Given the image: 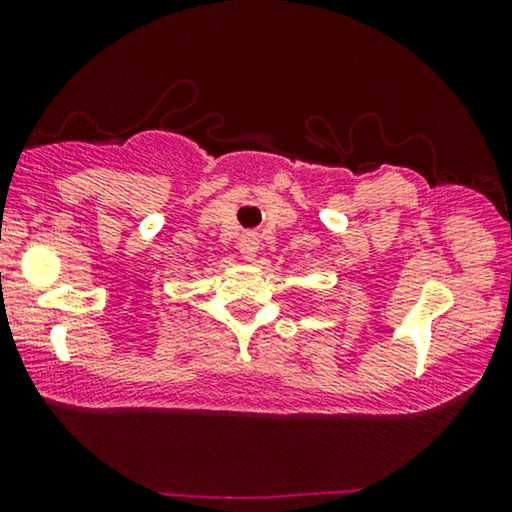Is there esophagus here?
Returning <instances> with one entry per match:
<instances>
[{
  "mask_svg": "<svg viewBox=\"0 0 512 512\" xmlns=\"http://www.w3.org/2000/svg\"><path fill=\"white\" fill-rule=\"evenodd\" d=\"M240 254L244 258H254L258 254V235L254 233V230H249V233H244L240 237Z\"/></svg>",
  "mask_w": 512,
  "mask_h": 512,
  "instance_id": "34e87169",
  "label": "esophagus"
}]
</instances>
